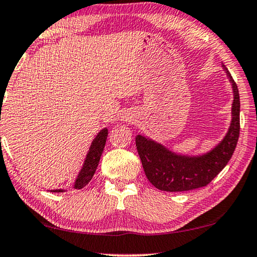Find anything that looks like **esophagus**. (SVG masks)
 <instances>
[{
	"label": "esophagus",
	"instance_id": "34e87169",
	"mask_svg": "<svg viewBox=\"0 0 257 257\" xmlns=\"http://www.w3.org/2000/svg\"><path fill=\"white\" fill-rule=\"evenodd\" d=\"M123 120H124V121H128V120H130V118H129V117H124Z\"/></svg>",
	"mask_w": 257,
	"mask_h": 257
}]
</instances>
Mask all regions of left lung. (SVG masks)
<instances>
[{"instance_id": "8db88e82", "label": "left lung", "mask_w": 257, "mask_h": 257, "mask_svg": "<svg viewBox=\"0 0 257 257\" xmlns=\"http://www.w3.org/2000/svg\"><path fill=\"white\" fill-rule=\"evenodd\" d=\"M226 75L233 89L232 121L224 140L211 151L202 156H181L147 137L136 136V148L145 175L156 188L164 191L201 188L211 182L227 165L239 139L240 97L234 79L228 71Z\"/></svg>"}]
</instances>
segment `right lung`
<instances>
[{"instance_id":"obj_1","label":"right lung","mask_w":257,"mask_h":257,"mask_svg":"<svg viewBox=\"0 0 257 257\" xmlns=\"http://www.w3.org/2000/svg\"><path fill=\"white\" fill-rule=\"evenodd\" d=\"M107 135H108V130L107 128H104L100 132L98 133V135L95 136V139L91 143L90 150L87 152L85 162H84V165L80 170L77 179L75 181V188L76 189H82L83 187H85L87 183L91 181V179L93 178L95 173V170H97L99 160H100L101 153L104 151ZM54 193H61L63 189H55L52 190Z\"/></svg>"}]
</instances>
